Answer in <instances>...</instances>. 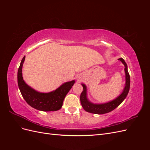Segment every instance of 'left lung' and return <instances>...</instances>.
<instances>
[{
	"label": "left lung",
	"instance_id": "8db88e82",
	"mask_svg": "<svg viewBox=\"0 0 150 150\" xmlns=\"http://www.w3.org/2000/svg\"><path fill=\"white\" fill-rule=\"evenodd\" d=\"M118 60L121 61L125 66V71L126 74V86L124 88L123 91L115 100L104 104H96L91 103L88 100L87 97H86V87L84 84H82L83 91L81 94L80 101L81 105H82L85 111L91 113H94V114H105V113H108L114 110L123 101L127 95H128L130 86V76L128 71L126 63L125 62L123 59L120 58L118 59Z\"/></svg>",
	"mask_w": 150,
	"mask_h": 150
}]
</instances>
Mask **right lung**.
<instances>
[{
  "mask_svg": "<svg viewBox=\"0 0 150 150\" xmlns=\"http://www.w3.org/2000/svg\"><path fill=\"white\" fill-rule=\"evenodd\" d=\"M24 56L21 61L17 72V83L22 97L29 105L42 111H53L60 110L67 93L69 91L75 81L65 83L59 88L49 93L36 91L27 84L22 78V68L25 60Z\"/></svg>",
  "mask_w": 150,
  "mask_h": 150,
  "instance_id": "obj_1",
  "label": "right lung"
}]
</instances>
